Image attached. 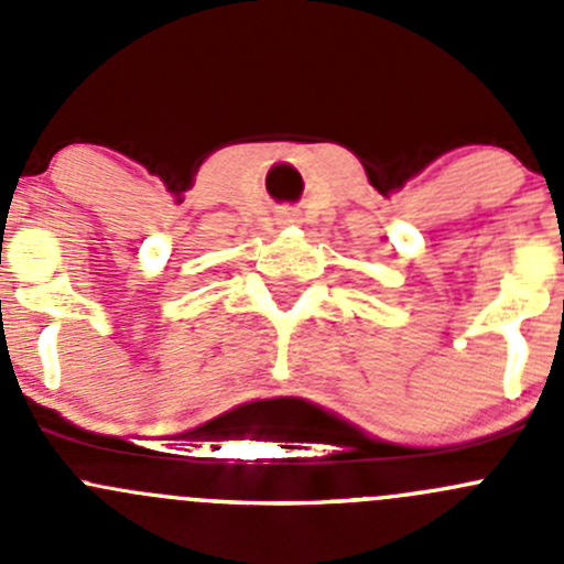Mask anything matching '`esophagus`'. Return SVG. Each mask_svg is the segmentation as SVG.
<instances>
[{"mask_svg":"<svg viewBox=\"0 0 564 564\" xmlns=\"http://www.w3.org/2000/svg\"><path fill=\"white\" fill-rule=\"evenodd\" d=\"M286 218H289V220H292V218H294V213H286Z\"/></svg>","mask_w":564,"mask_h":564,"instance_id":"esophagus-1","label":"esophagus"}]
</instances>
